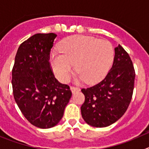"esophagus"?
Returning <instances> with one entry per match:
<instances>
[{
	"mask_svg": "<svg viewBox=\"0 0 149 149\" xmlns=\"http://www.w3.org/2000/svg\"><path fill=\"white\" fill-rule=\"evenodd\" d=\"M70 90H71L72 93H76V92H77V91H80V88H78V87L71 86V87H70Z\"/></svg>",
	"mask_w": 149,
	"mask_h": 149,
	"instance_id": "34e87169",
	"label": "esophagus"
}]
</instances>
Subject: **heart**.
<instances>
[{
  "instance_id": "obj_1",
  "label": "heart",
  "mask_w": 149,
  "mask_h": 149,
  "mask_svg": "<svg viewBox=\"0 0 149 149\" xmlns=\"http://www.w3.org/2000/svg\"><path fill=\"white\" fill-rule=\"evenodd\" d=\"M60 53L51 54V65L56 76L68 81L76 65L79 79L88 84L100 81L109 71L114 57L113 45L107 40L73 36L65 38L58 46Z\"/></svg>"
}]
</instances>
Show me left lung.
<instances>
[{"mask_svg": "<svg viewBox=\"0 0 149 149\" xmlns=\"http://www.w3.org/2000/svg\"><path fill=\"white\" fill-rule=\"evenodd\" d=\"M112 68L100 83L81 92L84 120L91 126L107 127L117 121L128 109L133 95L135 70L129 55L120 45L114 48Z\"/></svg>", "mask_w": 149, "mask_h": 149, "instance_id": "left-lung-1", "label": "left lung"}]
</instances>
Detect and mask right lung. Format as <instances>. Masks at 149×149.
<instances>
[{"instance_id": "add662e5", "label": "right lung", "mask_w": 149, "mask_h": 149, "mask_svg": "<svg viewBox=\"0 0 149 149\" xmlns=\"http://www.w3.org/2000/svg\"><path fill=\"white\" fill-rule=\"evenodd\" d=\"M55 33H38L20 45L12 72L13 96L26 120L40 128L58 124L72 92L58 82L49 65Z\"/></svg>"}]
</instances>
